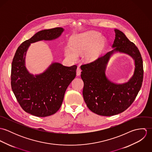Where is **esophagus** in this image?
Returning <instances> with one entry per match:
<instances>
[{
    "label": "esophagus",
    "instance_id": "34e87169",
    "mask_svg": "<svg viewBox=\"0 0 152 152\" xmlns=\"http://www.w3.org/2000/svg\"><path fill=\"white\" fill-rule=\"evenodd\" d=\"M81 70L80 68V67H78V68H77V72H76L77 75V76L80 75V74H81Z\"/></svg>",
    "mask_w": 152,
    "mask_h": 152
}]
</instances>
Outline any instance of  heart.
<instances>
[{
    "label": "heart",
    "instance_id": "heart-1",
    "mask_svg": "<svg viewBox=\"0 0 152 152\" xmlns=\"http://www.w3.org/2000/svg\"><path fill=\"white\" fill-rule=\"evenodd\" d=\"M106 43V39L97 32L75 34L70 37V47H65L64 55L70 61H75L82 54L84 61L92 62L99 57Z\"/></svg>",
    "mask_w": 152,
    "mask_h": 152
}]
</instances>
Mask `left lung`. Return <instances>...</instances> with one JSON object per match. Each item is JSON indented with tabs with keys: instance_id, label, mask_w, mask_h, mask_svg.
I'll use <instances>...</instances> for the list:
<instances>
[{
	"instance_id": "8db88e82",
	"label": "left lung",
	"mask_w": 152,
	"mask_h": 152,
	"mask_svg": "<svg viewBox=\"0 0 152 152\" xmlns=\"http://www.w3.org/2000/svg\"><path fill=\"white\" fill-rule=\"evenodd\" d=\"M114 30L113 49L94 62L81 66L85 102L92 112L105 116L121 113L130 107L140 89L143 78V61L138 48L123 32L116 28ZM116 53L127 54L134 61L133 75L122 84L110 81L105 72L110 58Z\"/></svg>"
}]
</instances>
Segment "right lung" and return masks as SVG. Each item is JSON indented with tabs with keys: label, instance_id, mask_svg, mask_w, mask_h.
<instances>
[{
	"label": "right lung",
	"instance_id": "1",
	"mask_svg": "<svg viewBox=\"0 0 152 152\" xmlns=\"http://www.w3.org/2000/svg\"><path fill=\"white\" fill-rule=\"evenodd\" d=\"M64 31L62 27H56L37 32L18 47L14 56L12 89L23 109L34 116L45 117L58 110L67 87L75 77L77 66H66L53 62L43 72L34 75L26 66L27 51L31 44L56 40Z\"/></svg>",
	"mask_w": 152,
	"mask_h": 152
}]
</instances>
